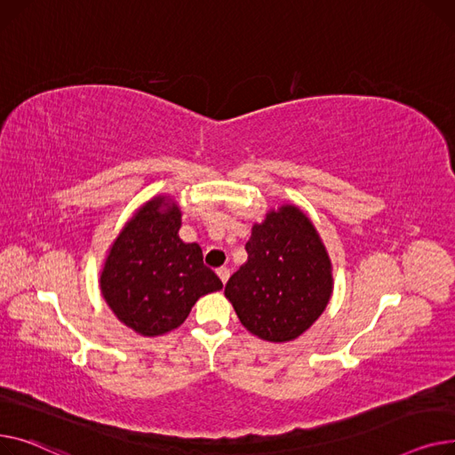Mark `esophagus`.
I'll use <instances>...</instances> for the list:
<instances>
[{
    "label": "esophagus",
    "mask_w": 455,
    "mask_h": 455,
    "mask_svg": "<svg viewBox=\"0 0 455 455\" xmlns=\"http://www.w3.org/2000/svg\"><path fill=\"white\" fill-rule=\"evenodd\" d=\"M217 274H219L220 281L226 284V283H228V279H229V268H226V266H222V268H219V270H217Z\"/></svg>",
    "instance_id": "34e87169"
}]
</instances>
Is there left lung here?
Instances as JSON below:
<instances>
[{"label":"left lung","mask_w":455,"mask_h":455,"mask_svg":"<svg viewBox=\"0 0 455 455\" xmlns=\"http://www.w3.org/2000/svg\"><path fill=\"white\" fill-rule=\"evenodd\" d=\"M246 251L248 260L224 290L240 323L266 341L299 338L332 296V264L322 236L299 207L286 204L253 224Z\"/></svg>","instance_id":"obj_1"}]
</instances>
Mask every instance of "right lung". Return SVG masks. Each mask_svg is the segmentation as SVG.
<instances>
[{
    "mask_svg": "<svg viewBox=\"0 0 455 455\" xmlns=\"http://www.w3.org/2000/svg\"><path fill=\"white\" fill-rule=\"evenodd\" d=\"M180 228L176 202L156 196L124 224L104 260L102 298L121 323L141 336L178 329L202 296L224 286L204 264L202 248L180 238Z\"/></svg>",
    "mask_w": 455,
    "mask_h": 455,
    "instance_id": "1",
    "label": "right lung"
}]
</instances>
